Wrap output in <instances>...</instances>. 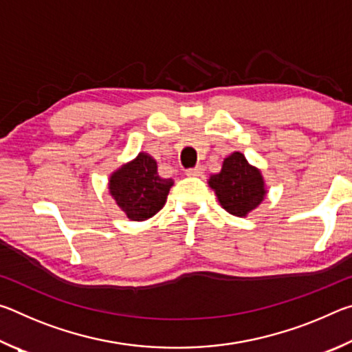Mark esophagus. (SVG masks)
<instances>
[{
	"mask_svg": "<svg viewBox=\"0 0 352 352\" xmlns=\"http://www.w3.org/2000/svg\"><path fill=\"white\" fill-rule=\"evenodd\" d=\"M201 174H204V168H201V166H197V168H190L186 170V175H189V177H200Z\"/></svg>",
	"mask_w": 352,
	"mask_h": 352,
	"instance_id": "34e87169",
	"label": "esophagus"
}]
</instances>
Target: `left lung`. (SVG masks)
Instances as JSON below:
<instances>
[{
	"mask_svg": "<svg viewBox=\"0 0 352 352\" xmlns=\"http://www.w3.org/2000/svg\"><path fill=\"white\" fill-rule=\"evenodd\" d=\"M219 204L225 211L237 217H245L261 205L267 189L261 170L247 162L241 152H233L223 160L222 170L208 180Z\"/></svg>",
	"mask_w": 352,
	"mask_h": 352,
	"instance_id": "1",
	"label": "left lung"
}]
</instances>
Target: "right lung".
Here are the masks:
<instances>
[{
    "mask_svg": "<svg viewBox=\"0 0 352 352\" xmlns=\"http://www.w3.org/2000/svg\"><path fill=\"white\" fill-rule=\"evenodd\" d=\"M174 180L158 175L157 162L144 152L115 170L109 189L116 205L135 222L157 214L166 204Z\"/></svg>",
    "mask_w": 352,
    "mask_h": 352,
    "instance_id": "1",
    "label": "right lung"
}]
</instances>
